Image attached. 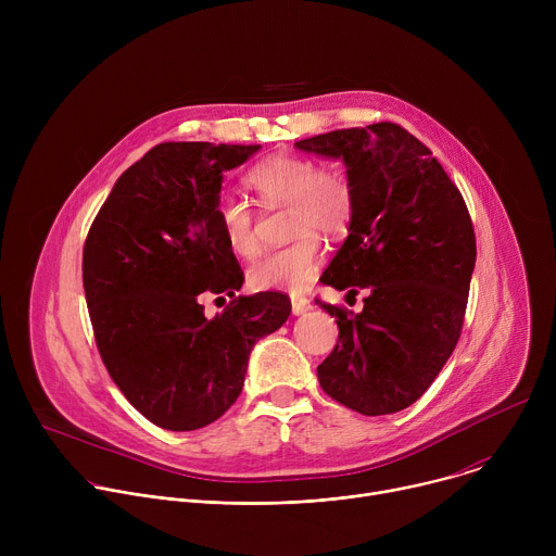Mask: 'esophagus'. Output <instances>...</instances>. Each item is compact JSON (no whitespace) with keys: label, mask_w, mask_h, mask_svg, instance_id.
<instances>
[{"label":"esophagus","mask_w":556,"mask_h":556,"mask_svg":"<svg viewBox=\"0 0 556 556\" xmlns=\"http://www.w3.org/2000/svg\"><path fill=\"white\" fill-rule=\"evenodd\" d=\"M290 303H292V314H296V316H299V314H303V312H307V309L312 307L309 299H307V296H299V294H296V296H292V299H290Z\"/></svg>","instance_id":"esophagus-1"}]
</instances>
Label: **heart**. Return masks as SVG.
I'll return each instance as SVG.
<instances>
[{"label":"heart","instance_id":"b5f03b06","mask_svg":"<svg viewBox=\"0 0 556 556\" xmlns=\"http://www.w3.org/2000/svg\"><path fill=\"white\" fill-rule=\"evenodd\" d=\"M247 185L264 204L288 206V232L294 242L264 253L249 268L255 290H303L321 264L319 235L341 237L354 213V191L348 176L337 167H319L305 155H273L255 165ZM222 240L237 257H253L260 251L255 217L249 204L235 195H222L215 208Z\"/></svg>","mask_w":556,"mask_h":556}]
</instances>
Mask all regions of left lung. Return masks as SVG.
I'll return each instance as SVG.
<instances>
[{"label": "left lung", "instance_id": "1", "mask_svg": "<svg viewBox=\"0 0 556 556\" xmlns=\"http://www.w3.org/2000/svg\"><path fill=\"white\" fill-rule=\"evenodd\" d=\"M339 157L354 191L350 235L321 281L348 296L339 341L316 367L324 391L363 416L414 405L453 354L475 268V230L459 189L416 136L395 123L337 129L294 142Z\"/></svg>", "mask_w": 556, "mask_h": 556}]
</instances>
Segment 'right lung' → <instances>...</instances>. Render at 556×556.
Segmentation results:
<instances>
[{
    "label": "right lung",
    "instance_id": "add662e5",
    "mask_svg": "<svg viewBox=\"0 0 556 556\" xmlns=\"http://www.w3.org/2000/svg\"><path fill=\"white\" fill-rule=\"evenodd\" d=\"M260 144L163 142L114 185L84 247V288L101 358L153 425L193 431L242 393L253 345L290 316L281 292L235 296L244 273L215 219L224 172ZM231 296L206 320L204 293Z\"/></svg>",
    "mask_w": 556,
    "mask_h": 556
}]
</instances>
